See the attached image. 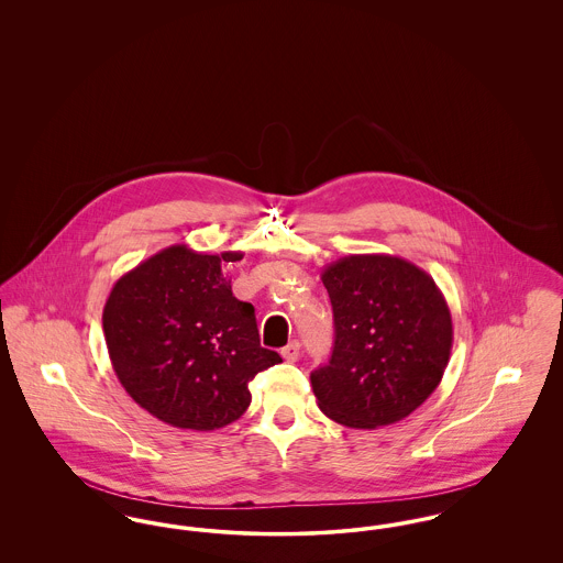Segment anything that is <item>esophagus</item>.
Here are the masks:
<instances>
[{"label":"esophagus","mask_w":563,"mask_h":563,"mask_svg":"<svg viewBox=\"0 0 563 563\" xmlns=\"http://www.w3.org/2000/svg\"><path fill=\"white\" fill-rule=\"evenodd\" d=\"M280 354H283V358L285 361H289V363H295L297 358H299V342H289L285 349L280 350Z\"/></svg>","instance_id":"esophagus-1"}]
</instances>
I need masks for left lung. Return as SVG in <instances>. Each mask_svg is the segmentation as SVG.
Listing matches in <instances>:
<instances>
[{"label":"left lung","instance_id":"left-lung-1","mask_svg":"<svg viewBox=\"0 0 563 563\" xmlns=\"http://www.w3.org/2000/svg\"><path fill=\"white\" fill-rule=\"evenodd\" d=\"M335 344L312 390L322 413L350 429L395 424L439 386L450 363L452 312L432 280L397 255H349L322 269Z\"/></svg>","mask_w":563,"mask_h":563}]
</instances>
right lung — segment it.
Wrapping results in <instances>:
<instances>
[{
    "instance_id": "1",
    "label": "right lung",
    "mask_w": 563,
    "mask_h": 563,
    "mask_svg": "<svg viewBox=\"0 0 563 563\" xmlns=\"http://www.w3.org/2000/svg\"><path fill=\"white\" fill-rule=\"evenodd\" d=\"M173 244L122 274L103 308L109 358L124 390L164 424L223 429L251 405L249 382L280 363L262 349L255 308L232 295L223 262Z\"/></svg>"
}]
</instances>
